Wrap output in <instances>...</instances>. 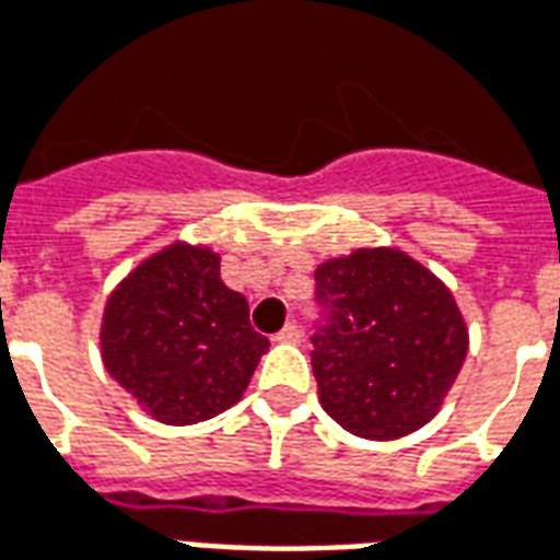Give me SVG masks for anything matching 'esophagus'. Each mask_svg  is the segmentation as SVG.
Segmentation results:
<instances>
[{"mask_svg": "<svg viewBox=\"0 0 560 560\" xmlns=\"http://www.w3.org/2000/svg\"><path fill=\"white\" fill-rule=\"evenodd\" d=\"M300 338H302V332L296 323H288V326H284V329L276 335V341H281V343H300Z\"/></svg>", "mask_w": 560, "mask_h": 560, "instance_id": "1", "label": "esophagus"}]
</instances>
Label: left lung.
<instances>
[{"mask_svg":"<svg viewBox=\"0 0 560 560\" xmlns=\"http://www.w3.org/2000/svg\"><path fill=\"white\" fill-rule=\"evenodd\" d=\"M314 281L329 314L312 338L323 409L376 442L424 428L469 353V329L445 281L392 246L323 260Z\"/></svg>","mask_w":560,"mask_h":560,"instance_id":"1","label":"left lung"}]
</instances>
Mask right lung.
Instances as JSON below:
<instances>
[{
  "label": "right lung",
  "mask_w": 560,
  "mask_h": 560,
  "mask_svg": "<svg viewBox=\"0 0 560 560\" xmlns=\"http://www.w3.org/2000/svg\"><path fill=\"white\" fill-rule=\"evenodd\" d=\"M269 341L248 323L243 293L225 288L210 246L175 240L109 293L101 355L142 412L198 424L237 404Z\"/></svg>",
  "instance_id": "right-lung-1"
}]
</instances>
